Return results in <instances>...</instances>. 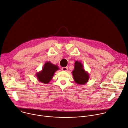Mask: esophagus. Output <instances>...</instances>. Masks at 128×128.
<instances>
[{
	"label": "esophagus",
	"instance_id": "1",
	"mask_svg": "<svg viewBox=\"0 0 128 128\" xmlns=\"http://www.w3.org/2000/svg\"><path fill=\"white\" fill-rule=\"evenodd\" d=\"M68 68L67 67H62V70L63 71H65V72H67L68 70Z\"/></svg>",
	"mask_w": 128,
	"mask_h": 128
}]
</instances>
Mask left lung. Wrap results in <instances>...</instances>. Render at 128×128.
I'll return each mask as SVG.
<instances>
[{"mask_svg": "<svg viewBox=\"0 0 128 128\" xmlns=\"http://www.w3.org/2000/svg\"><path fill=\"white\" fill-rule=\"evenodd\" d=\"M72 74L74 82L78 84L85 85L88 82L89 74L85 70L83 64L80 62L76 61L74 63V68Z\"/></svg>", "mask_w": 128, "mask_h": 128, "instance_id": "8db88e82", "label": "left lung"}]
</instances>
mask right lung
<instances>
[{
  "label": "right lung",
  "mask_w": 128,
  "mask_h": 128,
  "mask_svg": "<svg viewBox=\"0 0 128 128\" xmlns=\"http://www.w3.org/2000/svg\"><path fill=\"white\" fill-rule=\"evenodd\" d=\"M59 69L58 66L54 65L50 62H46L44 65L42 70L37 72L36 76L39 82L48 84L52 80L55 72Z\"/></svg>",
  "instance_id": "obj_1"
}]
</instances>
